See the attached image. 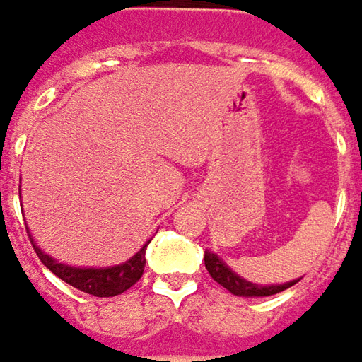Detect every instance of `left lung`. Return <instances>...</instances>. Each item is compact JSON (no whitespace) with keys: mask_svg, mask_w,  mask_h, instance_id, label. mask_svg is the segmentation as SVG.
<instances>
[{"mask_svg":"<svg viewBox=\"0 0 362 362\" xmlns=\"http://www.w3.org/2000/svg\"><path fill=\"white\" fill-rule=\"evenodd\" d=\"M204 264L206 270L210 272V276L218 282L220 286H224L228 293L236 294V296H246V298L270 296V294L282 293V291L291 288L293 284H296V282L300 281V279H296V281L282 282V284H256V282H250L246 281V279H243V276H238V274H236V272H234L216 252H212V250H206L204 252Z\"/></svg>","mask_w":362,"mask_h":362,"instance_id":"obj_1","label":"left lung"}]
</instances>
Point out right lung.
<instances>
[{"label": "right lung", "instance_id": "obj_1", "mask_svg": "<svg viewBox=\"0 0 362 362\" xmlns=\"http://www.w3.org/2000/svg\"><path fill=\"white\" fill-rule=\"evenodd\" d=\"M28 234H30V228H28ZM30 238H32L33 248L40 256V260L56 274L57 279L68 282L81 293L94 294V296H116V294L126 293L132 284L140 281V276L144 274V267H146V248L150 244V240H148L136 255L130 256L122 264H114V267H69V264L56 260L54 256L45 255L44 250L35 244L32 234H30Z\"/></svg>", "mask_w": 362, "mask_h": 362}]
</instances>
